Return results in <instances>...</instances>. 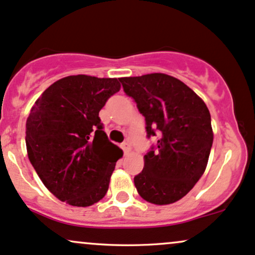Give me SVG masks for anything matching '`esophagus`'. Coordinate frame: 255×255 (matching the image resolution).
<instances>
[{
	"mask_svg": "<svg viewBox=\"0 0 255 255\" xmlns=\"http://www.w3.org/2000/svg\"><path fill=\"white\" fill-rule=\"evenodd\" d=\"M122 149L124 150V154H128L131 150V144L128 142L122 143Z\"/></svg>",
	"mask_w": 255,
	"mask_h": 255,
	"instance_id": "esophagus-1",
	"label": "esophagus"
}]
</instances>
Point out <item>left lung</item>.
<instances>
[{"instance_id": "1", "label": "left lung", "mask_w": 255, "mask_h": 255, "mask_svg": "<svg viewBox=\"0 0 255 255\" xmlns=\"http://www.w3.org/2000/svg\"><path fill=\"white\" fill-rule=\"evenodd\" d=\"M145 119L147 137L159 136L133 178L142 199L170 205L193 189L204 174L213 143L207 106L188 85L164 73L119 78Z\"/></svg>"}]
</instances>
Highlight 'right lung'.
<instances>
[{"mask_svg": "<svg viewBox=\"0 0 255 255\" xmlns=\"http://www.w3.org/2000/svg\"><path fill=\"white\" fill-rule=\"evenodd\" d=\"M120 90L117 78L77 74L45 89L26 120V149L43 184L66 204L87 207L106 195L123 155L99 112Z\"/></svg>", "mask_w": 255, "mask_h": 255, "instance_id": "right-lung-1", "label": "right lung"}]
</instances>
